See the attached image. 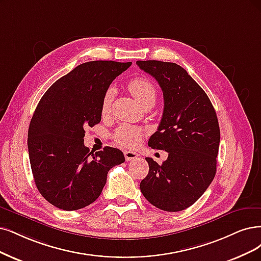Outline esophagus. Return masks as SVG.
<instances>
[{
	"label": "esophagus",
	"mask_w": 261,
	"mask_h": 261,
	"mask_svg": "<svg viewBox=\"0 0 261 261\" xmlns=\"http://www.w3.org/2000/svg\"><path fill=\"white\" fill-rule=\"evenodd\" d=\"M123 153H124V158H125V160H127V161L134 160V159H137V158L139 157L137 152L129 151V150H125V151H123Z\"/></svg>",
	"instance_id": "34e87169"
}]
</instances>
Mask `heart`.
Wrapping results in <instances>:
<instances>
[{"instance_id": "b5f03b06", "label": "heart", "mask_w": 261, "mask_h": 261, "mask_svg": "<svg viewBox=\"0 0 261 261\" xmlns=\"http://www.w3.org/2000/svg\"><path fill=\"white\" fill-rule=\"evenodd\" d=\"M128 89L131 94L134 96L141 106L151 103L155 104L157 98V90L156 87L153 86L151 82H149L145 77H137L133 79L128 84ZM114 91L112 88L108 89L105 92L102 105H101V113L102 115H106L110 112L111 104L113 101ZM143 138V130L133 125H120L116 130L114 134V140L116 144H118L121 147L125 148H133L136 147L141 142Z\"/></svg>"}]
</instances>
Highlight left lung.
Instances as JSON below:
<instances>
[{"instance_id": "left-lung-1", "label": "left lung", "mask_w": 261, "mask_h": 261, "mask_svg": "<svg viewBox=\"0 0 261 261\" xmlns=\"http://www.w3.org/2000/svg\"><path fill=\"white\" fill-rule=\"evenodd\" d=\"M137 64L155 77L165 100L160 124L148 146L169 152L162 165L145 158L149 171L140 188L153 206L182 211L204 194L216 174L220 142L216 112L204 90L180 65L157 60Z\"/></svg>"}]
</instances>
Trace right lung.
<instances>
[{
  "mask_svg": "<svg viewBox=\"0 0 261 261\" xmlns=\"http://www.w3.org/2000/svg\"><path fill=\"white\" fill-rule=\"evenodd\" d=\"M131 62L90 61L55 82L38 102L28 131L32 174L40 194L58 208L76 211L99 198L109 171L124 162L121 150L93 153L85 129L101 121V105L112 82Z\"/></svg>",
  "mask_w": 261,
  "mask_h": 261,
  "instance_id": "add662e5",
  "label": "right lung"
}]
</instances>
